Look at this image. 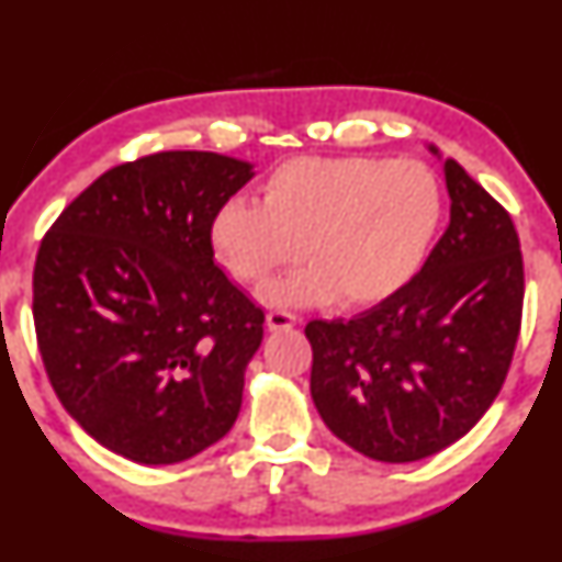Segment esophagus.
<instances>
[{
	"label": "esophagus",
	"mask_w": 562,
	"mask_h": 562,
	"mask_svg": "<svg viewBox=\"0 0 562 562\" xmlns=\"http://www.w3.org/2000/svg\"><path fill=\"white\" fill-rule=\"evenodd\" d=\"M294 325H297V315H292L288 310H272L268 315L270 329H292Z\"/></svg>",
	"instance_id": "obj_1"
}]
</instances>
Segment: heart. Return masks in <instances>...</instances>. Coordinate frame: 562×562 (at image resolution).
Masks as SVG:
<instances>
[{
	"label": "heart",
	"instance_id": "1",
	"mask_svg": "<svg viewBox=\"0 0 562 562\" xmlns=\"http://www.w3.org/2000/svg\"><path fill=\"white\" fill-rule=\"evenodd\" d=\"M443 190L429 166L386 158H292L262 186V205L231 198L213 213L217 258L260 284L294 258L310 265L274 280L265 302L349 307L384 302L422 270L441 225Z\"/></svg>",
	"mask_w": 562,
	"mask_h": 562
}]
</instances>
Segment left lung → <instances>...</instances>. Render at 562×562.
Listing matches in <instances>:
<instances>
[{"instance_id":"obj_1","label":"left lung","mask_w":562,"mask_h":562,"mask_svg":"<svg viewBox=\"0 0 562 562\" xmlns=\"http://www.w3.org/2000/svg\"><path fill=\"white\" fill-rule=\"evenodd\" d=\"M443 176L451 221L424 268L372 310L304 327L322 422L374 461H418L459 441L516 351L526 292L516 225L453 158Z\"/></svg>"}]
</instances>
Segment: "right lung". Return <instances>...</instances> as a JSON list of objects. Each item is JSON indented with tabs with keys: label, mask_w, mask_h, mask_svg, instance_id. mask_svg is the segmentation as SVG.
<instances>
[{
	"label": "right lung",
	"mask_w": 562,
	"mask_h": 562,
	"mask_svg": "<svg viewBox=\"0 0 562 562\" xmlns=\"http://www.w3.org/2000/svg\"><path fill=\"white\" fill-rule=\"evenodd\" d=\"M252 166L160 150L64 207L34 265V327L56 396L136 463L186 461L233 429L265 312L215 265L213 213Z\"/></svg>",
	"instance_id": "add662e5"
}]
</instances>
